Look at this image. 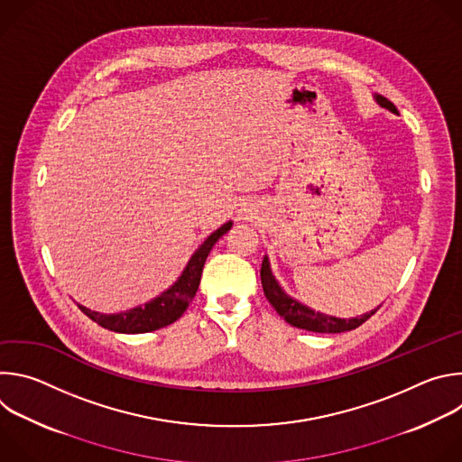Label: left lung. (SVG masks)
Wrapping results in <instances>:
<instances>
[{"label": "left lung", "instance_id": "left-lung-1", "mask_svg": "<svg viewBox=\"0 0 462 462\" xmlns=\"http://www.w3.org/2000/svg\"><path fill=\"white\" fill-rule=\"evenodd\" d=\"M374 100L382 107L389 109L391 113H399L397 107H394V104L389 102L385 97L374 95ZM261 285H263V292H265L271 305L276 309V312L287 323H291L292 327H298V328H305V331H312V333H346V331H353V328L360 327L364 321H367L376 312V309H374V310L365 312L362 316L346 319V318L327 316V314H321V312H316V310L309 309L307 305H303L298 300L285 294V291L280 287V283L273 276L271 263H269L267 255L263 257V263H261Z\"/></svg>", "mask_w": 462, "mask_h": 462}]
</instances>
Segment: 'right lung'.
I'll return each mask as SVG.
<instances>
[{
  "label": "right lung",
  "instance_id": "obj_1",
  "mask_svg": "<svg viewBox=\"0 0 462 462\" xmlns=\"http://www.w3.org/2000/svg\"><path fill=\"white\" fill-rule=\"evenodd\" d=\"M230 228H232V221L225 223L214 234H210L207 237V241L195 250V254L188 261L186 269L182 271L180 278L168 291H164L159 298L152 300L150 303H144L143 307L129 309V310L118 312V314H102V312L91 310L82 305H79V309L88 318H91L95 323L102 325L104 328H109V331H115V333H124V335L152 333V331H157V328H161V327L173 323L175 319H179L184 314V310L188 309L197 289H199L205 261H207L212 246Z\"/></svg>",
  "mask_w": 462,
  "mask_h": 462
}]
</instances>
